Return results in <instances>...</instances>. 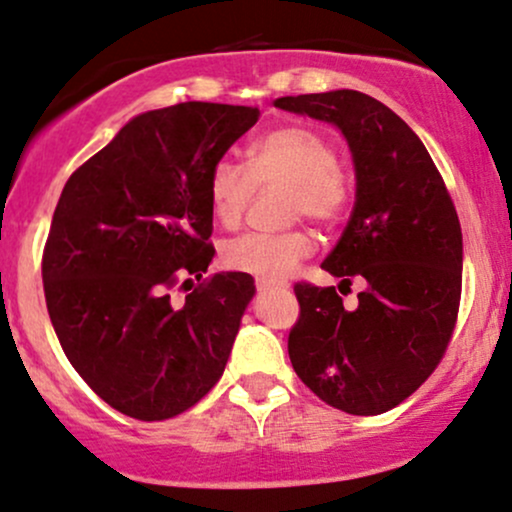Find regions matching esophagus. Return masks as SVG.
<instances>
[{
	"mask_svg": "<svg viewBox=\"0 0 512 512\" xmlns=\"http://www.w3.org/2000/svg\"><path fill=\"white\" fill-rule=\"evenodd\" d=\"M256 288L261 290V293H268V290H283L285 285H278V283H271V280H256Z\"/></svg>",
	"mask_w": 512,
	"mask_h": 512,
	"instance_id": "34e87169",
	"label": "esophagus"
}]
</instances>
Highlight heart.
<instances>
[{"mask_svg": "<svg viewBox=\"0 0 512 512\" xmlns=\"http://www.w3.org/2000/svg\"><path fill=\"white\" fill-rule=\"evenodd\" d=\"M288 185V217H307L332 224L349 202V178L339 166L337 146L312 126H280L249 148L246 166L217 161L207 178V197L214 222L234 229L244 219L256 188ZM312 254L305 232L241 234L222 246V263L229 271L249 273L258 280H280Z\"/></svg>", "mask_w": 512, "mask_h": 512, "instance_id": "obj_1", "label": "heart"}]
</instances>
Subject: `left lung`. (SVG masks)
Returning a JSON list of instances; mask_svg holds the SVG:
<instances>
[{"label":"left lung","mask_w":512,"mask_h":512,"mask_svg":"<svg viewBox=\"0 0 512 512\" xmlns=\"http://www.w3.org/2000/svg\"><path fill=\"white\" fill-rule=\"evenodd\" d=\"M285 112L337 126L351 148L356 202L322 268L351 285H295L300 317L288 354L317 398L349 415H381L410 398L442 361L461 300V227L425 144L393 109L356 90L280 97Z\"/></svg>","instance_id":"obj_1"}]
</instances>
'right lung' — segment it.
<instances>
[{
	"instance_id": "1",
	"label": "right lung",
	"mask_w": 512,
	"mask_h": 512,
	"mask_svg": "<svg viewBox=\"0 0 512 512\" xmlns=\"http://www.w3.org/2000/svg\"><path fill=\"white\" fill-rule=\"evenodd\" d=\"M256 122V107L234 104L153 109L60 192L41 263L48 315L82 381L134 420L200 403L232 354L256 285L236 271L205 278L207 178ZM178 282L196 286L183 306L169 298Z\"/></svg>"
}]
</instances>
